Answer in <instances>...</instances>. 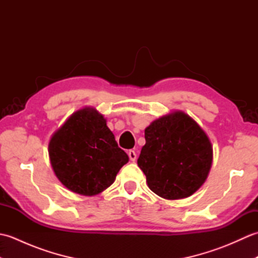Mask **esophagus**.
Returning a JSON list of instances; mask_svg holds the SVG:
<instances>
[{"label":"esophagus","instance_id":"1","mask_svg":"<svg viewBox=\"0 0 258 258\" xmlns=\"http://www.w3.org/2000/svg\"><path fill=\"white\" fill-rule=\"evenodd\" d=\"M128 157H130V160H131V161L134 162V161L136 160V153H135L133 150L128 151Z\"/></svg>","mask_w":258,"mask_h":258}]
</instances>
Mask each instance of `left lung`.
Wrapping results in <instances>:
<instances>
[{"instance_id": "left-lung-1", "label": "left lung", "mask_w": 258, "mask_h": 258, "mask_svg": "<svg viewBox=\"0 0 258 258\" xmlns=\"http://www.w3.org/2000/svg\"><path fill=\"white\" fill-rule=\"evenodd\" d=\"M138 160L151 190L167 200L188 197L207 178L213 161L210 140L183 112L154 120L145 130Z\"/></svg>"}]
</instances>
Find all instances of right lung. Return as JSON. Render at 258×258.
<instances>
[{
	"mask_svg": "<svg viewBox=\"0 0 258 258\" xmlns=\"http://www.w3.org/2000/svg\"><path fill=\"white\" fill-rule=\"evenodd\" d=\"M48 154L59 182L74 193L86 196L107 188L128 162L106 119L94 108L74 113L52 136Z\"/></svg>",
	"mask_w": 258,
	"mask_h": 258,
	"instance_id": "obj_1",
	"label": "right lung"
}]
</instances>
